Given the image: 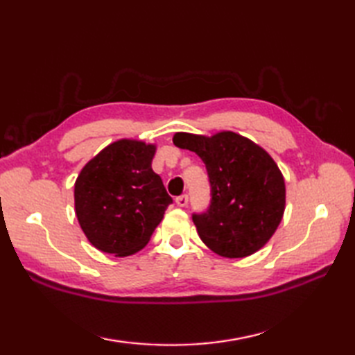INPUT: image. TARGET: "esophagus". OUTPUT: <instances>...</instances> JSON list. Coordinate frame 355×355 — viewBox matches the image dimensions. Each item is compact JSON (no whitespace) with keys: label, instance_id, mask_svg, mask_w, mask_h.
I'll return each mask as SVG.
<instances>
[{"label":"esophagus","instance_id":"34e87169","mask_svg":"<svg viewBox=\"0 0 355 355\" xmlns=\"http://www.w3.org/2000/svg\"><path fill=\"white\" fill-rule=\"evenodd\" d=\"M175 202H177L180 207H184V206H187V202H189V197H187L186 193L184 195H180V197L175 198Z\"/></svg>","mask_w":355,"mask_h":355}]
</instances>
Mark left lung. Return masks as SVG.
<instances>
[{"mask_svg":"<svg viewBox=\"0 0 355 355\" xmlns=\"http://www.w3.org/2000/svg\"><path fill=\"white\" fill-rule=\"evenodd\" d=\"M173 145L206 164L210 205L192 214L202 243L224 258H244L266 245L285 209L284 177L273 158L232 131L212 137L177 132Z\"/></svg>","mask_w":355,"mask_h":355,"instance_id":"obj_1","label":"left lung"}]
</instances>
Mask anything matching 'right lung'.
Wrapping results in <instances>:
<instances>
[{"label": "right lung", "instance_id": "1", "mask_svg": "<svg viewBox=\"0 0 355 355\" xmlns=\"http://www.w3.org/2000/svg\"><path fill=\"white\" fill-rule=\"evenodd\" d=\"M154 145L119 140L89 160L74 184L76 216L96 248L130 256L145 247L172 205L150 168Z\"/></svg>", "mask_w": 355, "mask_h": 355}]
</instances>
